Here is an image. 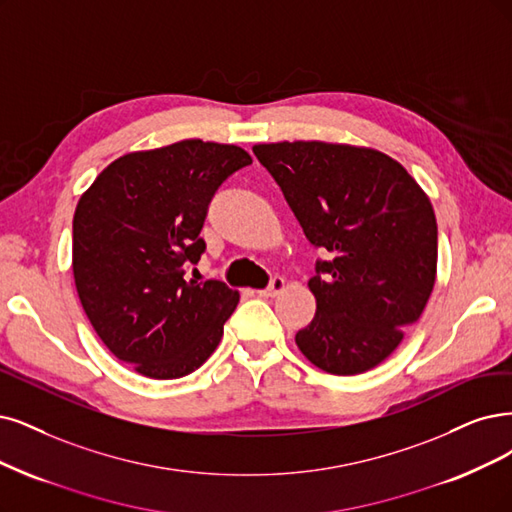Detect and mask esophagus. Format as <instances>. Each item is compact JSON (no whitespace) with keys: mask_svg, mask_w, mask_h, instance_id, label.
<instances>
[{"mask_svg":"<svg viewBox=\"0 0 512 512\" xmlns=\"http://www.w3.org/2000/svg\"><path fill=\"white\" fill-rule=\"evenodd\" d=\"M285 287H287V280L282 278V276H274L272 282H270V287L268 289H261L257 293H259V297H276L278 293L285 291Z\"/></svg>","mask_w":512,"mask_h":512,"instance_id":"34e87169","label":"esophagus"}]
</instances>
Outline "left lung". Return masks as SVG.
I'll return each mask as SVG.
<instances>
[{"instance_id":"8db88e82","label":"left lung","mask_w":512,"mask_h":512,"mask_svg":"<svg viewBox=\"0 0 512 512\" xmlns=\"http://www.w3.org/2000/svg\"><path fill=\"white\" fill-rule=\"evenodd\" d=\"M306 238L327 251L308 287L316 316L295 335L312 365L365 373L399 348L437 280V217L424 189L382 151L348 143L253 145Z\"/></svg>"}]
</instances>
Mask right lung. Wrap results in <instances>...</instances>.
<instances>
[{"mask_svg":"<svg viewBox=\"0 0 512 512\" xmlns=\"http://www.w3.org/2000/svg\"><path fill=\"white\" fill-rule=\"evenodd\" d=\"M238 145L185 139L103 168L73 215V278L107 350L151 380L196 371L221 342L240 295L185 280L217 187L251 164Z\"/></svg>","mask_w":512,"mask_h":512,"instance_id":"add662e5","label":"right lung"}]
</instances>
